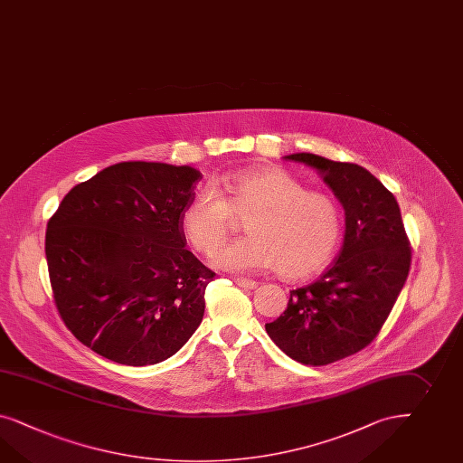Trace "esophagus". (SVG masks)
Listing matches in <instances>:
<instances>
[{
  "instance_id": "34e87169",
  "label": "esophagus",
  "mask_w": 463,
  "mask_h": 463,
  "mask_svg": "<svg viewBox=\"0 0 463 463\" xmlns=\"http://www.w3.org/2000/svg\"><path fill=\"white\" fill-rule=\"evenodd\" d=\"M234 283L238 287L246 288V289H254L258 287V283L254 279H250V278H234Z\"/></svg>"
}]
</instances>
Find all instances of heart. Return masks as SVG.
I'll use <instances>...</instances> for the list:
<instances>
[{
	"mask_svg": "<svg viewBox=\"0 0 463 463\" xmlns=\"http://www.w3.org/2000/svg\"><path fill=\"white\" fill-rule=\"evenodd\" d=\"M225 197L213 185L195 192L180 213V229L199 252H213L248 219V238L215 250L213 264L231 273L279 269L291 279L322 271L342 239L337 202L322 192H307L287 170L250 165L221 178Z\"/></svg>",
	"mask_w": 463,
	"mask_h": 463,
	"instance_id": "1",
	"label": "heart"
}]
</instances>
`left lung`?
Masks as SVG:
<instances>
[{"label": "left lung", "instance_id": "1", "mask_svg": "<svg viewBox=\"0 0 463 463\" xmlns=\"http://www.w3.org/2000/svg\"><path fill=\"white\" fill-rule=\"evenodd\" d=\"M285 160L324 178L344 207L345 236L337 260L312 285L289 291L287 310L266 332L288 357L326 365L374 340L404 287L411 248L394 195L364 166L313 153Z\"/></svg>", "mask_w": 463, "mask_h": 463}]
</instances>
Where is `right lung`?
I'll list each match as a JSON object with an SVG mask.
<instances>
[{
  "instance_id": "right-lung-1",
  "label": "right lung",
  "mask_w": 463,
  "mask_h": 463,
  "mask_svg": "<svg viewBox=\"0 0 463 463\" xmlns=\"http://www.w3.org/2000/svg\"><path fill=\"white\" fill-rule=\"evenodd\" d=\"M199 170L123 162L75 185L47 224L53 300L74 337L102 357L151 365L197 330L215 273L185 250L180 213Z\"/></svg>"
}]
</instances>
